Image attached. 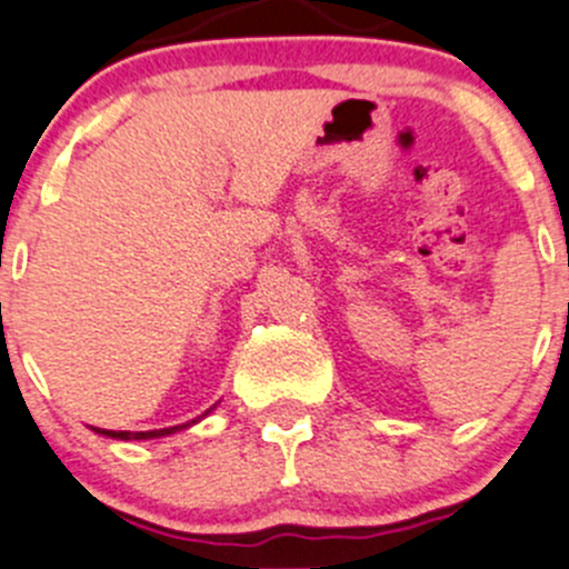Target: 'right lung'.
Here are the masks:
<instances>
[{
  "label": "right lung",
  "mask_w": 569,
  "mask_h": 569,
  "mask_svg": "<svg viewBox=\"0 0 569 569\" xmlns=\"http://www.w3.org/2000/svg\"><path fill=\"white\" fill-rule=\"evenodd\" d=\"M209 413V410H207ZM203 413V416H207ZM192 425H194V419H192ZM189 425H178V427H164V430H144V432H128V430H100V427H97V432H100V436H108V438H119V441H144V438H161V436H172V432H178V430H187Z\"/></svg>",
  "instance_id": "right-lung-1"
}]
</instances>
